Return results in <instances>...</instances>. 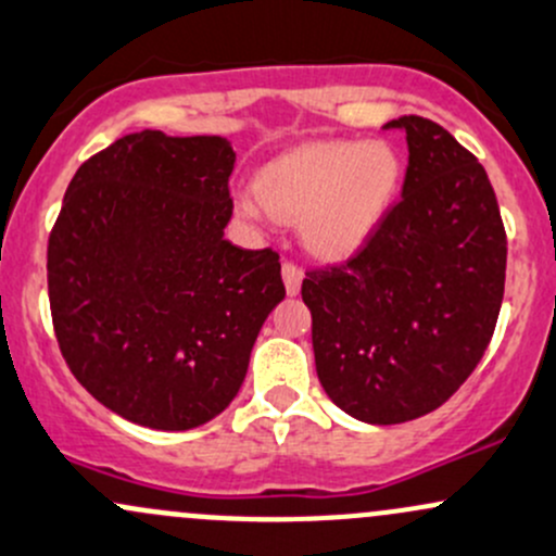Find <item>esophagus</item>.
I'll list each match as a JSON object with an SVG mask.
<instances>
[{
	"instance_id": "34e87169",
	"label": "esophagus",
	"mask_w": 556,
	"mask_h": 556,
	"mask_svg": "<svg viewBox=\"0 0 556 556\" xmlns=\"http://www.w3.org/2000/svg\"><path fill=\"white\" fill-rule=\"evenodd\" d=\"M280 273H283L286 291H289V294H296V291H300V286H302V278H304V270H302V267L296 265V262L286 260V262H283V267H280Z\"/></svg>"
}]
</instances>
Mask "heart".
<instances>
[{
	"label": "heart",
	"mask_w": 556,
	"mask_h": 556,
	"mask_svg": "<svg viewBox=\"0 0 556 556\" xmlns=\"http://www.w3.org/2000/svg\"><path fill=\"white\" fill-rule=\"evenodd\" d=\"M400 159L387 142H315L260 175V195L241 193L249 219L307 217V241L324 254H350L371 236L395 199Z\"/></svg>",
	"instance_id": "obj_1"
}]
</instances>
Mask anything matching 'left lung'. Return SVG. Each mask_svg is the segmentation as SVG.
<instances>
[{
  "mask_svg": "<svg viewBox=\"0 0 556 556\" xmlns=\"http://www.w3.org/2000/svg\"><path fill=\"white\" fill-rule=\"evenodd\" d=\"M403 193L344 262L309 267L302 300L326 395L355 419L440 408L485 355L506 280V230L485 169L440 124L400 116Z\"/></svg>",
  "mask_w": 556,
  "mask_h": 556,
  "instance_id": "1",
  "label": "left lung"
}]
</instances>
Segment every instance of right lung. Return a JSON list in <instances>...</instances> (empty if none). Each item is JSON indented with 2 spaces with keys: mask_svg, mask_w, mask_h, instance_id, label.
<instances>
[{
  "mask_svg": "<svg viewBox=\"0 0 556 556\" xmlns=\"http://www.w3.org/2000/svg\"><path fill=\"white\" fill-rule=\"evenodd\" d=\"M223 137L127 135L89 156L47 243L58 348L81 387L140 427L193 429L238 395L286 296L273 249L225 238Z\"/></svg>",
  "mask_w": 556,
  "mask_h": 556,
  "instance_id": "1",
  "label": "right lung"
}]
</instances>
